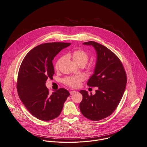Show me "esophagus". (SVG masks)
<instances>
[{
	"instance_id": "esophagus-1",
	"label": "esophagus",
	"mask_w": 147,
	"mask_h": 147,
	"mask_svg": "<svg viewBox=\"0 0 147 147\" xmlns=\"http://www.w3.org/2000/svg\"><path fill=\"white\" fill-rule=\"evenodd\" d=\"M76 91H74V90H73V91H71V92H69V93H70L71 95H72V94H74L76 93Z\"/></svg>"
}]
</instances>
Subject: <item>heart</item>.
<instances>
[{
  "mask_svg": "<svg viewBox=\"0 0 147 147\" xmlns=\"http://www.w3.org/2000/svg\"><path fill=\"white\" fill-rule=\"evenodd\" d=\"M74 62L79 66H85L89 59V55L87 52L83 50H76L70 54ZM64 59V57H61L57 61L55 68L57 70L59 68V65ZM93 67H91L90 69H93ZM84 80V77L82 75H78L75 76H70L66 78L63 80L64 83L69 87L72 88H78L81 82Z\"/></svg>",
  "mask_w": 147,
  "mask_h": 147,
  "instance_id": "b5f03b06",
  "label": "heart"
}]
</instances>
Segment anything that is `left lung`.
<instances>
[{"label": "left lung", "mask_w": 147, "mask_h": 147, "mask_svg": "<svg viewBox=\"0 0 147 147\" xmlns=\"http://www.w3.org/2000/svg\"><path fill=\"white\" fill-rule=\"evenodd\" d=\"M84 44L93 46L96 51L94 73L87 85L98 89L94 95L80 91V111L90 120H101L112 115L120 103L126 86V74L120 59L107 47L92 41Z\"/></svg>", "instance_id": "1"}]
</instances>
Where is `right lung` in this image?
<instances>
[{
    "mask_svg": "<svg viewBox=\"0 0 147 147\" xmlns=\"http://www.w3.org/2000/svg\"><path fill=\"white\" fill-rule=\"evenodd\" d=\"M70 45L61 42L40 44L27 54L20 67L17 82L18 96L29 112L40 120L57 118L69 95L64 88L51 94L45 83L54 74V58Z\"/></svg>",
    "mask_w": 147,
    "mask_h": 147,
    "instance_id": "add662e5",
    "label": "right lung"
}]
</instances>
